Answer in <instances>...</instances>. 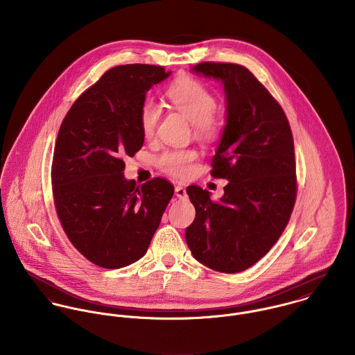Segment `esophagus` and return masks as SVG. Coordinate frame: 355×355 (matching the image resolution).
<instances>
[{
    "mask_svg": "<svg viewBox=\"0 0 355 355\" xmlns=\"http://www.w3.org/2000/svg\"><path fill=\"white\" fill-rule=\"evenodd\" d=\"M175 196L178 197V198H186V189L183 187V186H176L175 187Z\"/></svg>",
    "mask_w": 355,
    "mask_h": 355,
    "instance_id": "34e87169",
    "label": "esophagus"
}]
</instances>
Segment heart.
Segmentation results:
<instances>
[{"mask_svg": "<svg viewBox=\"0 0 355 355\" xmlns=\"http://www.w3.org/2000/svg\"><path fill=\"white\" fill-rule=\"evenodd\" d=\"M171 103L183 113L193 124L196 135L202 139H211L217 132V121L214 112L217 107L216 97L202 83L194 79H183L171 86L166 93ZM161 117L159 106L153 101H146L139 112V124L144 135L152 138ZM197 159L194 150H168L162 153L157 165L168 175L175 178H186L193 169Z\"/></svg>", "mask_w": 355, "mask_h": 355, "instance_id": "b5f03b06", "label": "heart"}]
</instances>
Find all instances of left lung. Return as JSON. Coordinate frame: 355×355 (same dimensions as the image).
Wrapping results in <instances>:
<instances>
[{"instance_id":"obj_1","label":"left lung","mask_w":355,"mask_h":355,"mask_svg":"<svg viewBox=\"0 0 355 355\" xmlns=\"http://www.w3.org/2000/svg\"><path fill=\"white\" fill-rule=\"evenodd\" d=\"M197 75L224 86L227 117L210 175L228 180L220 201L189 186L196 218L186 242L197 261L224 273L258 262L277 242L297 198L293 132L284 110L243 65L201 62Z\"/></svg>"}]
</instances>
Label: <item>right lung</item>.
I'll return each mask as SVG.
<instances>
[{"label": "right lung", "mask_w": 355, "mask_h": 355, "mask_svg": "<svg viewBox=\"0 0 355 355\" xmlns=\"http://www.w3.org/2000/svg\"><path fill=\"white\" fill-rule=\"evenodd\" d=\"M171 72L148 64L106 71L64 117L51 164L55 211L75 249L93 263L119 269L142 258L173 196L162 179L137 186L124 178L145 135L146 93Z\"/></svg>", "instance_id": "right-lung-1"}]
</instances>
